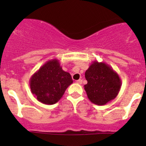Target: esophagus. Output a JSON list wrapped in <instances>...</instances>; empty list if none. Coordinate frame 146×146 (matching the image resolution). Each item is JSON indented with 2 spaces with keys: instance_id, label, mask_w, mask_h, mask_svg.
Listing matches in <instances>:
<instances>
[{
  "instance_id": "34e87169",
  "label": "esophagus",
  "mask_w": 146,
  "mask_h": 146,
  "mask_svg": "<svg viewBox=\"0 0 146 146\" xmlns=\"http://www.w3.org/2000/svg\"><path fill=\"white\" fill-rule=\"evenodd\" d=\"M76 82H77L78 84H79V85H81L82 82V80H81V79H79V80H78L77 81H76Z\"/></svg>"
}]
</instances>
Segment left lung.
Wrapping results in <instances>:
<instances>
[{
	"label": "left lung",
	"mask_w": 146,
	"mask_h": 146,
	"mask_svg": "<svg viewBox=\"0 0 146 146\" xmlns=\"http://www.w3.org/2000/svg\"><path fill=\"white\" fill-rule=\"evenodd\" d=\"M85 77L88 83L84 88L91 102L104 105L118 95L121 80L108 64L93 61L85 71Z\"/></svg>",
	"instance_id": "1"
}]
</instances>
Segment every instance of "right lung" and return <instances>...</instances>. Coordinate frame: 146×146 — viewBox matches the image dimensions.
<instances>
[{
  "label": "right lung",
  "instance_id": "1",
  "mask_svg": "<svg viewBox=\"0 0 146 146\" xmlns=\"http://www.w3.org/2000/svg\"><path fill=\"white\" fill-rule=\"evenodd\" d=\"M72 83L70 74L63 70L57 59L46 62L29 80L32 93L38 101L48 105L58 102Z\"/></svg>",
  "mask_w": 146,
  "mask_h": 146
}]
</instances>
